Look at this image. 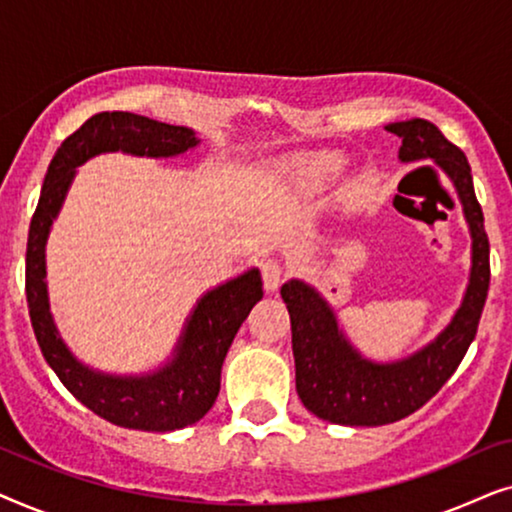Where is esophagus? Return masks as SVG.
Instances as JSON below:
<instances>
[{"label": "esophagus", "instance_id": "1", "mask_svg": "<svg viewBox=\"0 0 512 512\" xmlns=\"http://www.w3.org/2000/svg\"><path fill=\"white\" fill-rule=\"evenodd\" d=\"M286 275H289V268H286L282 261H275V258H268V261L261 265V277L268 291H277L279 284L286 279Z\"/></svg>", "mask_w": 512, "mask_h": 512}]
</instances>
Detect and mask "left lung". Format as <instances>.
I'll return each mask as SVG.
<instances>
[{"instance_id":"1","label":"left lung","mask_w":512,"mask_h":512,"mask_svg":"<svg viewBox=\"0 0 512 512\" xmlns=\"http://www.w3.org/2000/svg\"><path fill=\"white\" fill-rule=\"evenodd\" d=\"M403 139L398 158H433L454 181L473 237V268L464 303L452 324L422 352L396 363L361 359L338 331L331 307L310 286L291 279L282 298L291 317L296 391L312 415L342 426H382L412 415L450 380L478 333L489 289V240L485 216L473 191L471 165L431 121L412 118L387 125Z\"/></svg>"}]
</instances>
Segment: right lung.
Returning a JSON list of instances; mask_svg holds the SVG:
<instances>
[{"mask_svg":"<svg viewBox=\"0 0 512 512\" xmlns=\"http://www.w3.org/2000/svg\"><path fill=\"white\" fill-rule=\"evenodd\" d=\"M198 144L195 132L181 125L158 123L130 111H102L90 116L60 144L48 165L39 205L27 237L25 293L34 335L48 366L79 401L107 422L137 431H174L195 424L212 408L221 387V366L237 328L263 298L258 270L244 272L209 291L195 307L174 359L158 373L144 377H111L95 373L74 359L58 338L46 298L44 247L48 230L74 179V170L104 151L167 158Z\"/></svg>","mask_w":512,"mask_h":512,"instance_id":"right-lung-1","label":"right lung"}]
</instances>
